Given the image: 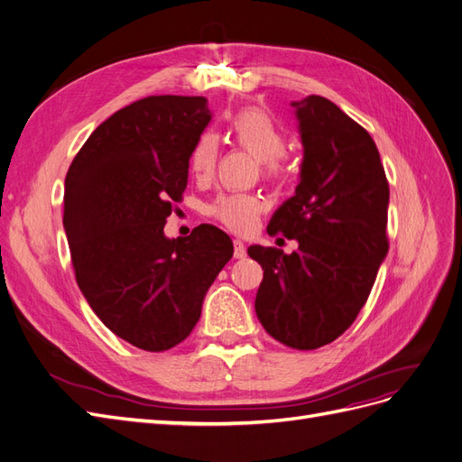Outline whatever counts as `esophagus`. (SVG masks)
Listing matches in <instances>:
<instances>
[{
    "label": "esophagus",
    "mask_w": 462,
    "mask_h": 462,
    "mask_svg": "<svg viewBox=\"0 0 462 462\" xmlns=\"http://www.w3.org/2000/svg\"><path fill=\"white\" fill-rule=\"evenodd\" d=\"M233 246H235L233 256H235L236 260H245V258H246V246H245V243L241 241V238H235Z\"/></svg>",
    "instance_id": "esophagus-1"
}]
</instances>
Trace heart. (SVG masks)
I'll use <instances>...</instances> for the list:
<instances>
[{
	"mask_svg": "<svg viewBox=\"0 0 462 462\" xmlns=\"http://www.w3.org/2000/svg\"><path fill=\"white\" fill-rule=\"evenodd\" d=\"M235 143L262 164L267 180H282L289 173L286 162V135L275 120L258 108H246L238 113L229 128ZM219 156V139L214 132H204L195 141L189 154L190 170L197 178H210ZM262 204L250 195H221L210 206L208 214L217 217L229 229L246 233L258 219Z\"/></svg>",
	"mask_w": 462,
	"mask_h": 462,
	"instance_id": "b5f03b06",
	"label": "heart"
}]
</instances>
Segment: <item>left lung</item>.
Segmentation results:
<instances>
[{"instance_id": "left-lung-1", "label": "left lung", "mask_w": 462, "mask_h": 462, "mask_svg": "<svg viewBox=\"0 0 462 462\" xmlns=\"http://www.w3.org/2000/svg\"><path fill=\"white\" fill-rule=\"evenodd\" d=\"M304 147L294 197L267 226L298 250L252 245L263 269L256 315L267 334L294 349L337 340L367 301L388 254L390 187L373 137L332 101H292Z\"/></svg>"}]
</instances>
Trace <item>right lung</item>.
<instances>
[{
    "label": "right lung",
    "instance_id": "right-lung-1",
    "mask_svg": "<svg viewBox=\"0 0 462 462\" xmlns=\"http://www.w3.org/2000/svg\"><path fill=\"white\" fill-rule=\"evenodd\" d=\"M210 120L204 97L135 101L89 135L65 180L62 226L79 291L106 328L147 352L189 337L233 256L216 226L164 235L187 187L190 149Z\"/></svg>",
    "mask_w": 462,
    "mask_h": 462
}]
</instances>
